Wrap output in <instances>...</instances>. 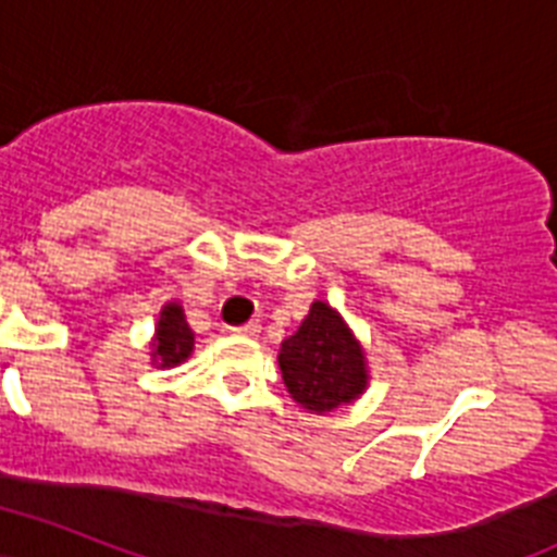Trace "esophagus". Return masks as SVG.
<instances>
[{
    "mask_svg": "<svg viewBox=\"0 0 557 557\" xmlns=\"http://www.w3.org/2000/svg\"><path fill=\"white\" fill-rule=\"evenodd\" d=\"M232 334H237V336H257V334H260V325H257V322H246V325H237V329H232Z\"/></svg>",
    "mask_w": 557,
    "mask_h": 557,
    "instance_id": "esophagus-1",
    "label": "esophagus"
}]
</instances>
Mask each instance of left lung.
<instances>
[{"label":"left lung","mask_w":557,"mask_h":557,"mask_svg":"<svg viewBox=\"0 0 557 557\" xmlns=\"http://www.w3.org/2000/svg\"><path fill=\"white\" fill-rule=\"evenodd\" d=\"M280 371L308 413H331L368 387L366 350L329 302H311L306 320L280 345Z\"/></svg>","instance_id":"obj_1"}]
</instances>
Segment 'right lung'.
<instances>
[{"label": "right lung", "mask_w": 557, "mask_h": 557, "mask_svg": "<svg viewBox=\"0 0 557 557\" xmlns=\"http://www.w3.org/2000/svg\"><path fill=\"white\" fill-rule=\"evenodd\" d=\"M195 348V334L184 317V308L177 302H166L158 320L156 339H152V362L161 368H175L189 359Z\"/></svg>", "instance_id": "1"}]
</instances>
